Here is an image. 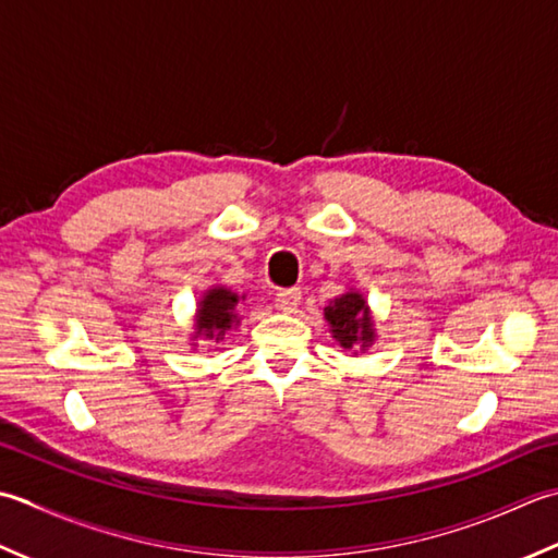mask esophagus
Masks as SVG:
<instances>
[{
  "label": "esophagus",
  "instance_id": "1",
  "mask_svg": "<svg viewBox=\"0 0 558 558\" xmlns=\"http://www.w3.org/2000/svg\"><path fill=\"white\" fill-rule=\"evenodd\" d=\"M277 305L283 313H293L301 305V289H281L277 293Z\"/></svg>",
  "mask_w": 558,
  "mask_h": 558
}]
</instances>
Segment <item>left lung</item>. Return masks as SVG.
I'll return each mask as SVG.
<instances>
[{
    "mask_svg": "<svg viewBox=\"0 0 558 558\" xmlns=\"http://www.w3.org/2000/svg\"><path fill=\"white\" fill-rule=\"evenodd\" d=\"M325 317L329 327H332L337 342L344 349H351L356 344L366 347L373 339V323L361 293L339 295L329 308H325Z\"/></svg>",
    "mask_w": 558,
    "mask_h": 558,
    "instance_id": "8db88e82",
    "label": "left lung"
}]
</instances>
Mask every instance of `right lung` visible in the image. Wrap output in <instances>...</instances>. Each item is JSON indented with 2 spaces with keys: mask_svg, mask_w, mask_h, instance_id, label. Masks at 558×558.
Listing matches in <instances>:
<instances>
[{
  "mask_svg": "<svg viewBox=\"0 0 558 558\" xmlns=\"http://www.w3.org/2000/svg\"><path fill=\"white\" fill-rule=\"evenodd\" d=\"M235 305H238V295L223 287L211 289L204 301L199 303V315H197V335L204 337H214L216 342L223 339L226 329H231V325L238 320L235 317Z\"/></svg>",
  "mask_w": 558,
  "mask_h": 558,
  "instance_id": "obj_1",
  "label": "right lung"
}]
</instances>
